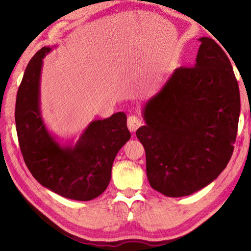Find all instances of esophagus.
Segmentation results:
<instances>
[{
    "label": "esophagus",
    "instance_id": "esophagus-1",
    "mask_svg": "<svg viewBox=\"0 0 251 251\" xmlns=\"http://www.w3.org/2000/svg\"><path fill=\"white\" fill-rule=\"evenodd\" d=\"M141 125H142L141 120L136 115H130L128 116V119H127V126H128V129L131 132H135Z\"/></svg>",
    "mask_w": 251,
    "mask_h": 251
}]
</instances>
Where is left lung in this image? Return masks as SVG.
I'll return each mask as SVG.
<instances>
[{
  "instance_id": "obj_1",
  "label": "left lung",
  "mask_w": 251,
  "mask_h": 251,
  "mask_svg": "<svg viewBox=\"0 0 251 251\" xmlns=\"http://www.w3.org/2000/svg\"><path fill=\"white\" fill-rule=\"evenodd\" d=\"M194 67L176 69L143 106L136 131L151 186L169 197L193 194L226 167L236 139L241 97L230 60L210 37L199 39Z\"/></svg>"
}]
</instances>
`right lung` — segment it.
<instances>
[{
	"label": "right lung",
	"instance_id": "right-lung-1",
	"mask_svg": "<svg viewBox=\"0 0 251 251\" xmlns=\"http://www.w3.org/2000/svg\"><path fill=\"white\" fill-rule=\"evenodd\" d=\"M50 50L43 47L32 57L18 88L15 121L20 150L39 183L66 199L90 201L109 185L116 154L130 139L127 116L117 112L93 121L75 145H60L47 130L40 106L42 66Z\"/></svg>",
	"mask_w": 251,
	"mask_h": 251
}]
</instances>
